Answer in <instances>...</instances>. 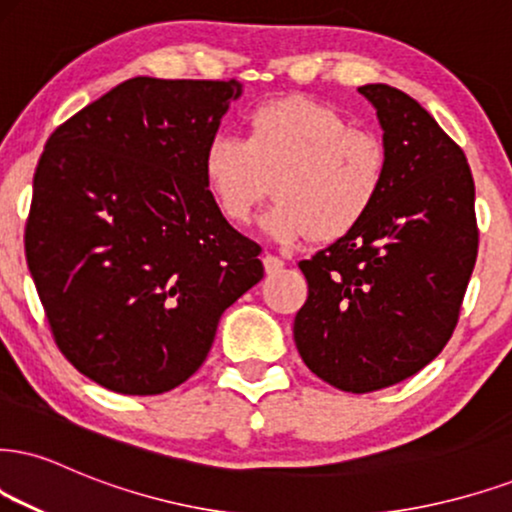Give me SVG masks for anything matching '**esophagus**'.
Wrapping results in <instances>:
<instances>
[{
	"label": "esophagus",
	"mask_w": 512,
	"mask_h": 512,
	"mask_svg": "<svg viewBox=\"0 0 512 512\" xmlns=\"http://www.w3.org/2000/svg\"><path fill=\"white\" fill-rule=\"evenodd\" d=\"M282 266H285V261L282 258H277L273 254H266L263 256V268H266V273H277V270H282Z\"/></svg>",
	"instance_id": "34e87169"
}]
</instances>
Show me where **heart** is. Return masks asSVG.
I'll return each instance as SVG.
<instances>
[{
    "instance_id": "1",
    "label": "heart",
    "mask_w": 512,
    "mask_h": 512,
    "mask_svg": "<svg viewBox=\"0 0 512 512\" xmlns=\"http://www.w3.org/2000/svg\"><path fill=\"white\" fill-rule=\"evenodd\" d=\"M387 173L380 137L301 94L258 104L246 137L220 132L204 149L208 192L230 223H251L273 180L277 201L263 227L277 242L346 237L377 204Z\"/></svg>"
}]
</instances>
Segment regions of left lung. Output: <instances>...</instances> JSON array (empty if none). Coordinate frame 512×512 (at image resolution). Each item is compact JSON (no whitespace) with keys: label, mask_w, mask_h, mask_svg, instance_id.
<instances>
[{"label":"left lung","mask_w":512,"mask_h":512,"mask_svg":"<svg viewBox=\"0 0 512 512\" xmlns=\"http://www.w3.org/2000/svg\"><path fill=\"white\" fill-rule=\"evenodd\" d=\"M389 154L384 189L349 235L301 261L294 342L332 387L368 394L434 361L458 325L477 261L475 182L463 149L396 87H358Z\"/></svg>","instance_id":"8db88e82"}]
</instances>
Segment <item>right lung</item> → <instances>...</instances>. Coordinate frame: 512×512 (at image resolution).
Segmentation results:
<instances>
[{"instance_id":"right-lung-1","label":"right lung","mask_w":512,"mask_h":512,"mask_svg":"<svg viewBox=\"0 0 512 512\" xmlns=\"http://www.w3.org/2000/svg\"><path fill=\"white\" fill-rule=\"evenodd\" d=\"M237 80L132 78L52 132L33 178L25 258L54 342L128 396L201 368L218 320L263 277L223 218L204 149Z\"/></svg>"}]
</instances>
